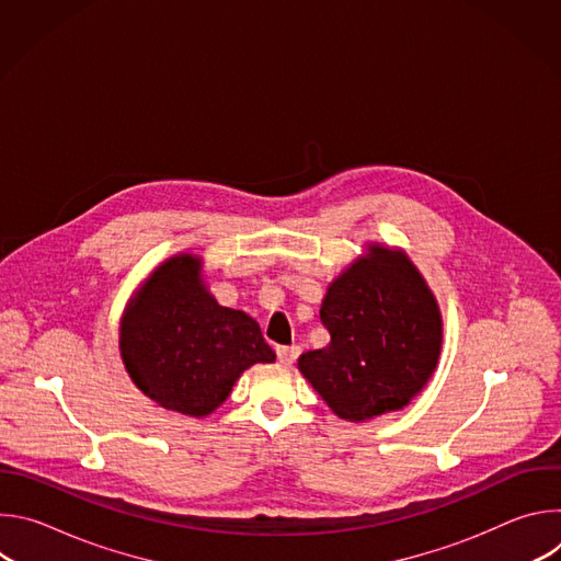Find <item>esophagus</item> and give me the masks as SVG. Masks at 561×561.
<instances>
[{"label": "esophagus", "instance_id": "esophagus-1", "mask_svg": "<svg viewBox=\"0 0 561 561\" xmlns=\"http://www.w3.org/2000/svg\"><path fill=\"white\" fill-rule=\"evenodd\" d=\"M277 357L284 366H290L299 357V346H277Z\"/></svg>", "mask_w": 561, "mask_h": 561}]
</instances>
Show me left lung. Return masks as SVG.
I'll return each mask as SVG.
<instances>
[{"mask_svg":"<svg viewBox=\"0 0 561 561\" xmlns=\"http://www.w3.org/2000/svg\"><path fill=\"white\" fill-rule=\"evenodd\" d=\"M319 319L331 342L297 368L340 420L364 424L407 409L437 368L442 310L402 249L368 242L329 284Z\"/></svg>","mask_w":561,"mask_h":561,"instance_id":"1","label":"left lung"}]
</instances>
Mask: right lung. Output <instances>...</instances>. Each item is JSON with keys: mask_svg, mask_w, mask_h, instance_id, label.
Here are the masks:
<instances>
[{"mask_svg": "<svg viewBox=\"0 0 561 561\" xmlns=\"http://www.w3.org/2000/svg\"><path fill=\"white\" fill-rule=\"evenodd\" d=\"M202 273L199 255L164 260L119 319V355L133 383L157 407L188 417L210 415L244 370L275 362L255 319L219 306Z\"/></svg>", "mask_w": 561, "mask_h": 561, "instance_id": "right-lung-1", "label": "right lung"}]
</instances>
